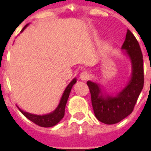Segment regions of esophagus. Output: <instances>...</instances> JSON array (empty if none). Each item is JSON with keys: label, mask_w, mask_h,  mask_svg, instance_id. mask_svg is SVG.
<instances>
[{"label": "esophagus", "mask_w": 151, "mask_h": 151, "mask_svg": "<svg viewBox=\"0 0 151 151\" xmlns=\"http://www.w3.org/2000/svg\"><path fill=\"white\" fill-rule=\"evenodd\" d=\"M88 73L86 72H82V73L80 74V78H81V80H82V81H86V79L88 78Z\"/></svg>", "instance_id": "1"}]
</instances>
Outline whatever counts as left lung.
I'll list each match as a JSON object with an SVG mask.
<instances>
[{
    "mask_svg": "<svg viewBox=\"0 0 151 151\" xmlns=\"http://www.w3.org/2000/svg\"><path fill=\"white\" fill-rule=\"evenodd\" d=\"M121 49L130 60L132 72L129 81L120 91L108 95L102 91L101 86L97 82H86L95 117L107 124L118 123L132 113L144 85L142 53L137 40L129 30H127Z\"/></svg>",
    "mask_w": 151,
    "mask_h": 151,
    "instance_id": "left-lung-1",
    "label": "left lung"
}]
</instances>
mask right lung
Returning a JSON list of instances; mask_svg holds the SVG:
<instances>
[{"instance_id":"right-lung-1","label":"right lung","mask_w":151,"mask_h":151,"mask_svg":"<svg viewBox=\"0 0 151 151\" xmlns=\"http://www.w3.org/2000/svg\"><path fill=\"white\" fill-rule=\"evenodd\" d=\"M28 25H26L23 29L22 30V32L24 31L26 27H27ZM77 82V78H74L73 79L71 82H69V85L66 86L65 91L63 93L62 96L60 98V103L57 108L52 112H50L48 114H45V115H35V114L29 113L27 111H25L23 110H22L21 108H19L18 106V108L19 109V111H21L22 113L27 118L28 120H30L32 121L33 123L36 124L39 126L45 127V128H48V127L55 126L56 124L59 123L60 120H62V118L65 116V109L66 104H67V100L69 99V94L71 91L73 86Z\"/></svg>"}]
</instances>
